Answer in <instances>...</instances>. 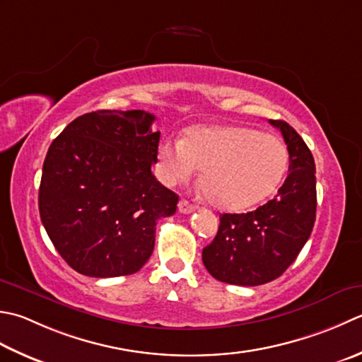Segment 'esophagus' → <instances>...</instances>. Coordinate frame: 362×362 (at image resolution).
Listing matches in <instances>:
<instances>
[{
  "mask_svg": "<svg viewBox=\"0 0 362 362\" xmlns=\"http://www.w3.org/2000/svg\"><path fill=\"white\" fill-rule=\"evenodd\" d=\"M197 207L194 204H191L189 201H187V199H182L180 202H179V211L180 214H193V211L196 210Z\"/></svg>",
  "mask_w": 362,
  "mask_h": 362,
  "instance_id": "34e87169",
  "label": "esophagus"
}]
</instances>
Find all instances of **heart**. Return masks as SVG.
Masks as SVG:
<instances>
[{
	"instance_id": "heart-1",
	"label": "heart",
	"mask_w": 362,
	"mask_h": 362,
	"mask_svg": "<svg viewBox=\"0 0 362 362\" xmlns=\"http://www.w3.org/2000/svg\"><path fill=\"white\" fill-rule=\"evenodd\" d=\"M197 168L210 204L221 210L250 209L270 196L288 168L278 136L250 127H197L188 136L158 146V174L166 185L188 182Z\"/></svg>"
}]
</instances>
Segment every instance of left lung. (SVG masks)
<instances>
[{
  "label": "left lung",
  "instance_id": "obj_1",
  "mask_svg": "<svg viewBox=\"0 0 362 362\" xmlns=\"http://www.w3.org/2000/svg\"><path fill=\"white\" fill-rule=\"evenodd\" d=\"M288 175L278 196L247 214H224L202 262L215 279L233 286L267 284L293 264L313 232L317 210L315 163L303 138L284 120Z\"/></svg>",
  "mask_w": 362,
  "mask_h": 362
}]
</instances>
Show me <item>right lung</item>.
Listing matches in <instances>:
<instances>
[{
    "mask_svg": "<svg viewBox=\"0 0 362 362\" xmlns=\"http://www.w3.org/2000/svg\"><path fill=\"white\" fill-rule=\"evenodd\" d=\"M143 110L92 111L49 146L39 211L61 257L90 278L139 272L155 246V226L179 196L152 174L160 132Z\"/></svg>",
    "mask_w": 362,
    "mask_h": 362,
    "instance_id": "right-lung-1",
    "label": "right lung"
}]
</instances>
